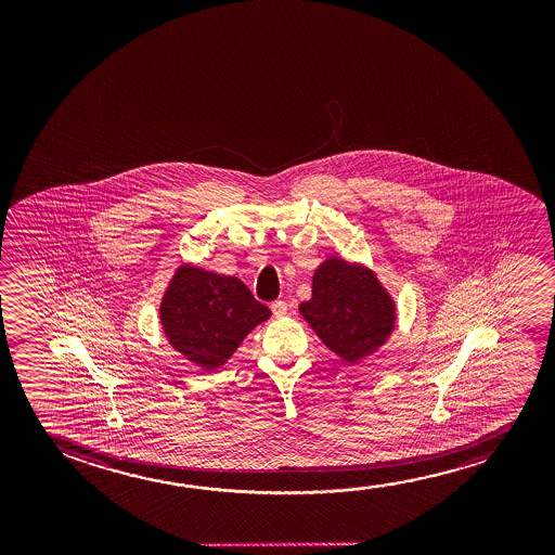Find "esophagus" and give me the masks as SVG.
Returning <instances> with one entry per match:
<instances>
[{"label":"esophagus","mask_w":555,"mask_h":555,"mask_svg":"<svg viewBox=\"0 0 555 555\" xmlns=\"http://www.w3.org/2000/svg\"><path fill=\"white\" fill-rule=\"evenodd\" d=\"M271 309H273V314L276 319H282V317L288 312V304L279 299V301H273V304H271Z\"/></svg>","instance_id":"obj_1"}]
</instances>
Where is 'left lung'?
<instances>
[{
    "mask_svg": "<svg viewBox=\"0 0 555 555\" xmlns=\"http://www.w3.org/2000/svg\"><path fill=\"white\" fill-rule=\"evenodd\" d=\"M299 312L327 349L357 362L385 345L396 322L395 301L373 271L330 258L314 271L312 296Z\"/></svg>",
    "mask_w": 555,
    "mask_h": 555,
    "instance_id": "8db88e82",
    "label": "left lung"
}]
</instances>
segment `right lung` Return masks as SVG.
<instances>
[{
    "label": "right lung",
    "instance_id": "1",
    "mask_svg": "<svg viewBox=\"0 0 555 555\" xmlns=\"http://www.w3.org/2000/svg\"><path fill=\"white\" fill-rule=\"evenodd\" d=\"M170 345L205 372L225 364L244 337L271 317L236 276L178 267L160 301Z\"/></svg>",
    "mask_w": 555,
    "mask_h": 555
}]
</instances>
